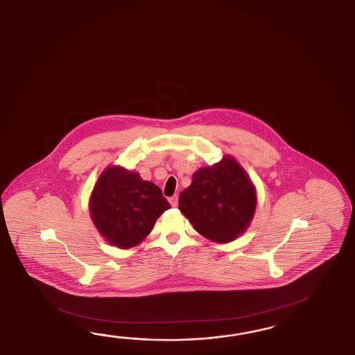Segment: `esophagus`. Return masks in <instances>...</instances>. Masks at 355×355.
<instances>
[{
    "mask_svg": "<svg viewBox=\"0 0 355 355\" xmlns=\"http://www.w3.org/2000/svg\"><path fill=\"white\" fill-rule=\"evenodd\" d=\"M168 200H170V204H171L173 207H178V202H179V196H178V195H174V196H171Z\"/></svg>",
    "mask_w": 355,
    "mask_h": 355,
    "instance_id": "esophagus-1",
    "label": "esophagus"
}]
</instances>
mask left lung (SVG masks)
Masks as SVG:
<instances>
[{
	"mask_svg": "<svg viewBox=\"0 0 355 355\" xmlns=\"http://www.w3.org/2000/svg\"><path fill=\"white\" fill-rule=\"evenodd\" d=\"M179 209L200 234L225 243L248 227L256 209V190L238 162L225 156L193 175L191 185L180 194Z\"/></svg>",
	"mask_w": 355,
	"mask_h": 355,
	"instance_id": "1",
	"label": "left lung"
}]
</instances>
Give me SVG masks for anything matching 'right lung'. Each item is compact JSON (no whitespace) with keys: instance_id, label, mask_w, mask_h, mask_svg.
<instances>
[{"instance_id":"obj_1","label":"right lung","mask_w":355,"mask_h":355,"mask_svg":"<svg viewBox=\"0 0 355 355\" xmlns=\"http://www.w3.org/2000/svg\"><path fill=\"white\" fill-rule=\"evenodd\" d=\"M167 209L170 204L159 187L119 166L101 175L91 198L94 225L119 248H131L146 238Z\"/></svg>"}]
</instances>
